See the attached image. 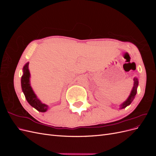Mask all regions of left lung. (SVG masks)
I'll use <instances>...</instances> for the list:
<instances>
[{"instance_id":"1","label":"left lung","mask_w":156,"mask_h":156,"mask_svg":"<svg viewBox=\"0 0 156 156\" xmlns=\"http://www.w3.org/2000/svg\"><path fill=\"white\" fill-rule=\"evenodd\" d=\"M133 81H134V85H133V89H132V90H131V92L130 95H129V96L128 97V98L127 99V100H126L125 102H124V103H122V104L121 105V106H120V107H120L121 108H125V107H126L127 105H130L132 101H133V99L135 98V96L136 95V88H137L139 82H138V79H137V78H136V77H135V78H134Z\"/></svg>"}]
</instances>
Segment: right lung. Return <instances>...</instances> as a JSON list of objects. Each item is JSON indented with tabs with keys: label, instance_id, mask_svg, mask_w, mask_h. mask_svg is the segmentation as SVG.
Segmentation results:
<instances>
[{
	"label": "right lung",
	"instance_id": "right-lung-1",
	"mask_svg": "<svg viewBox=\"0 0 156 156\" xmlns=\"http://www.w3.org/2000/svg\"><path fill=\"white\" fill-rule=\"evenodd\" d=\"M29 62H27L23 67V75L21 77V87L25 94V98L29 104L40 112H45L48 110V106L41 103L37 98L36 94L30 85V72L29 70Z\"/></svg>",
	"mask_w": 156,
	"mask_h": 156
}]
</instances>
